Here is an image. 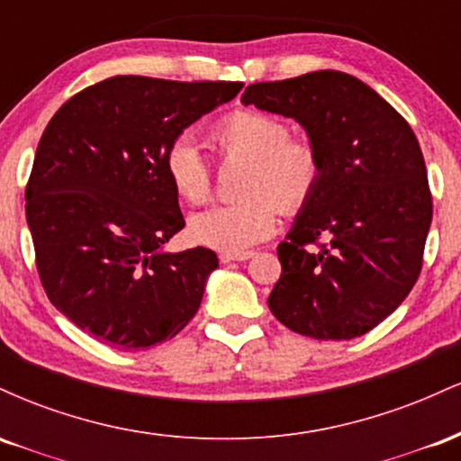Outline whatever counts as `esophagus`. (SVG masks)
Instances as JSON below:
<instances>
[{"label":"esophagus","instance_id":"obj_1","mask_svg":"<svg viewBox=\"0 0 461 461\" xmlns=\"http://www.w3.org/2000/svg\"><path fill=\"white\" fill-rule=\"evenodd\" d=\"M221 262H245L253 258V251H238V253H221Z\"/></svg>","mask_w":461,"mask_h":461}]
</instances>
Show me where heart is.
Instances as JSON below:
<instances>
[{
    "label": "heart",
    "instance_id": "1",
    "mask_svg": "<svg viewBox=\"0 0 461 461\" xmlns=\"http://www.w3.org/2000/svg\"><path fill=\"white\" fill-rule=\"evenodd\" d=\"M208 140L221 160L247 162L238 186L245 199L193 214L188 234L197 245L238 253L267 240L277 225V210L297 212L321 182L319 151L290 139L288 125L273 114L236 110L210 130ZM164 171L177 197L188 203H201L212 193L210 164L188 139L168 147Z\"/></svg>",
    "mask_w": 461,
    "mask_h": 461
}]
</instances>
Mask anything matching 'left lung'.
Segmentation results:
<instances>
[{"mask_svg": "<svg viewBox=\"0 0 461 461\" xmlns=\"http://www.w3.org/2000/svg\"><path fill=\"white\" fill-rule=\"evenodd\" d=\"M240 102L297 121L322 164L319 186L277 247L282 275L268 308L316 340L364 336L420 275L433 205L414 131L342 71L251 84Z\"/></svg>", "mask_w": 461, "mask_h": 461, "instance_id": "8db88e82", "label": "left lung"}]
</instances>
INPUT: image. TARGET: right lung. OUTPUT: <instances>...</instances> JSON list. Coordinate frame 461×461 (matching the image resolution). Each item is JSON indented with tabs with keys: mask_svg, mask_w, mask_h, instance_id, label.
<instances>
[{
	"mask_svg": "<svg viewBox=\"0 0 461 461\" xmlns=\"http://www.w3.org/2000/svg\"><path fill=\"white\" fill-rule=\"evenodd\" d=\"M240 82L108 77L73 95L41 136L25 216L56 310L104 345L149 348L197 314L219 258L162 251L184 227L164 156Z\"/></svg>",
	"mask_w": 461,
	"mask_h": 461,
	"instance_id": "right-lung-1",
	"label": "right lung"
}]
</instances>
